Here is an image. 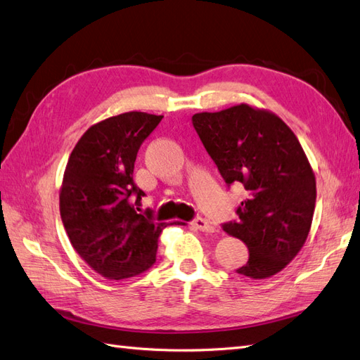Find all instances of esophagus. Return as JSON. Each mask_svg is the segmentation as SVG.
I'll return each mask as SVG.
<instances>
[{"mask_svg": "<svg viewBox=\"0 0 360 360\" xmlns=\"http://www.w3.org/2000/svg\"><path fill=\"white\" fill-rule=\"evenodd\" d=\"M192 226L201 232H214V227L210 226L209 221L205 220V218H195V220L192 221Z\"/></svg>", "mask_w": 360, "mask_h": 360, "instance_id": "esophagus-1", "label": "esophagus"}]
</instances>
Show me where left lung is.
<instances>
[{"mask_svg": "<svg viewBox=\"0 0 360 360\" xmlns=\"http://www.w3.org/2000/svg\"><path fill=\"white\" fill-rule=\"evenodd\" d=\"M192 124L227 185L248 191L238 221L223 224L249 249L236 274L276 275L302 249L316 203V179L300 140L275 112L248 103L197 112Z\"/></svg>", "mask_w": 360, "mask_h": 360, "instance_id": "obj_1", "label": "left lung"}]
</instances>
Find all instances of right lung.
<instances>
[{
    "instance_id": "right-lung-1",
    "label": "right lung",
    "mask_w": 360,
    "mask_h": 360,
    "mask_svg": "<svg viewBox=\"0 0 360 360\" xmlns=\"http://www.w3.org/2000/svg\"><path fill=\"white\" fill-rule=\"evenodd\" d=\"M163 116L122 112L91 125L77 140L59 189V210L70 243L86 264L108 279H125L155 262L166 223L134 207L145 195L133 180L143 140Z\"/></svg>"
}]
</instances>
